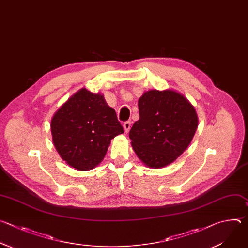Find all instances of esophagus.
Returning a JSON list of instances; mask_svg holds the SVG:
<instances>
[{
	"label": "esophagus",
	"mask_w": 248,
	"mask_h": 248,
	"mask_svg": "<svg viewBox=\"0 0 248 248\" xmlns=\"http://www.w3.org/2000/svg\"><path fill=\"white\" fill-rule=\"evenodd\" d=\"M130 126H131V123H130V121H126V122H124V131H125L126 133L129 131Z\"/></svg>",
	"instance_id": "obj_1"
}]
</instances>
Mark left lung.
Returning <instances> with one entry per match:
<instances>
[{
  "label": "left lung",
  "mask_w": 248,
  "mask_h": 248,
  "mask_svg": "<svg viewBox=\"0 0 248 248\" xmlns=\"http://www.w3.org/2000/svg\"><path fill=\"white\" fill-rule=\"evenodd\" d=\"M139 120L129 131L132 148L145 166L161 169L187 149L198 128V116L177 92L152 90L138 100Z\"/></svg>",
  "instance_id": "obj_1"
}]
</instances>
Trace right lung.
I'll use <instances>...</instances> for the list:
<instances>
[{
    "mask_svg": "<svg viewBox=\"0 0 248 248\" xmlns=\"http://www.w3.org/2000/svg\"><path fill=\"white\" fill-rule=\"evenodd\" d=\"M52 141L70 167L86 171L104 158L111 140L124 133L113 108L103 95L81 89L51 119Z\"/></svg>",
    "mask_w": 248,
    "mask_h": 248,
    "instance_id": "right-lung-1",
    "label": "right lung"
}]
</instances>
